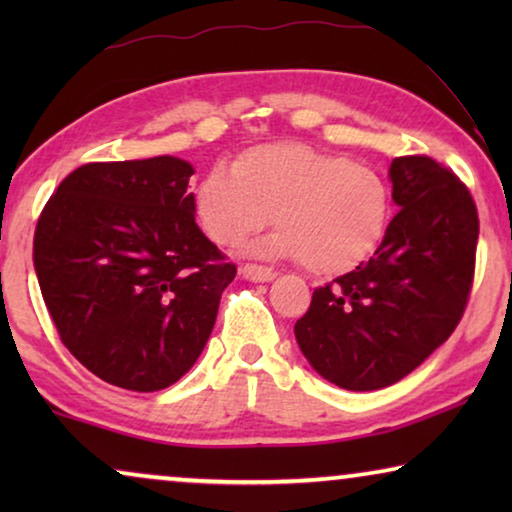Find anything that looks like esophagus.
<instances>
[{
	"mask_svg": "<svg viewBox=\"0 0 512 512\" xmlns=\"http://www.w3.org/2000/svg\"><path fill=\"white\" fill-rule=\"evenodd\" d=\"M242 275L249 279V282H272L277 277V272L272 268H263V265H254L247 263L242 268Z\"/></svg>",
	"mask_w": 512,
	"mask_h": 512,
	"instance_id": "34e87169",
	"label": "esophagus"
}]
</instances>
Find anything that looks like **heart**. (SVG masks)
Segmentation results:
<instances>
[{
    "label": "heart",
    "mask_w": 512,
    "mask_h": 512,
    "mask_svg": "<svg viewBox=\"0 0 512 512\" xmlns=\"http://www.w3.org/2000/svg\"><path fill=\"white\" fill-rule=\"evenodd\" d=\"M209 240L235 247L272 221L263 254L300 258L317 275H342L368 261L387 235L391 188L373 167L303 142L251 146L230 170L214 167L193 191Z\"/></svg>",
    "instance_id": "heart-1"
}]
</instances>
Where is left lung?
<instances>
[{"label":"left lung","mask_w":512,"mask_h":512,"mask_svg":"<svg viewBox=\"0 0 512 512\" xmlns=\"http://www.w3.org/2000/svg\"><path fill=\"white\" fill-rule=\"evenodd\" d=\"M398 214L368 263L314 289L293 333L310 366L349 391L389 387L457 328L473 284L478 209L468 188L426 156L394 158Z\"/></svg>","instance_id":"8db88e82"}]
</instances>
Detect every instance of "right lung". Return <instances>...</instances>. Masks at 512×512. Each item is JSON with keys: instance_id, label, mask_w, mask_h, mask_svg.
<instances>
[{"instance_id": "right-lung-1", "label": "right lung", "mask_w": 512, "mask_h": 512, "mask_svg": "<svg viewBox=\"0 0 512 512\" xmlns=\"http://www.w3.org/2000/svg\"><path fill=\"white\" fill-rule=\"evenodd\" d=\"M174 156L88 163L46 202L34 270L62 342L100 380L160 391L205 349L235 265L195 223Z\"/></svg>"}]
</instances>
